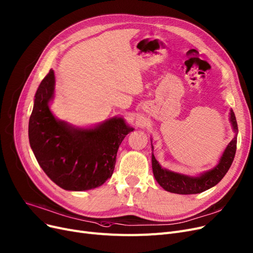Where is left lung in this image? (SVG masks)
<instances>
[{
	"mask_svg": "<svg viewBox=\"0 0 253 253\" xmlns=\"http://www.w3.org/2000/svg\"><path fill=\"white\" fill-rule=\"evenodd\" d=\"M229 115L232 127H234V130L237 133L238 125L234 111L230 110ZM236 149L237 136H235V138L226 146L220 158L219 163L213 169L207 171V172L200 174L199 176H188L162 168L153 154V156H151L153 172L159 185L166 191L171 192V193L184 195L201 193V192L216 186L224 177L232 164V161H234Z\"/></svg>",
	"mask_w": 253,
	"mask_h": 253,
	"instance_id": "8db88e82",
	"label": "left lung"
}]
</instances>
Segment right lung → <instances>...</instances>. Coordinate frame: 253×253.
Returning a JSON list of instances; mask_svg holds the SVG:
<instances>
[{
	"instance_id": "obj_1",
	"label": "right lung",
	"mask_w": 253,
	"mask_h": 253,
	"mask_svg": "<svg viewBox=\"0 0 253 253\" xmlns=\"http://www.w3.org/2000/svg\"><path fill=\"white\" fill-rule=\"evenodd\" d=\"M55 74L40 83L29 120V141L45 174L64 190L85 191L112 176L117 150L133 132L124 118L114 117L93 128H80L57 119L48 103L54 97Z\"/></svg>"
}]
</instances>
